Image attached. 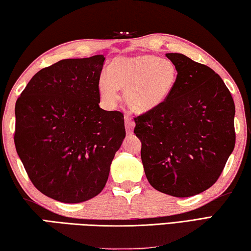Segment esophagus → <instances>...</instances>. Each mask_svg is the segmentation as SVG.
Returning <instances> with one entry per match:
<instances>
[{
	"label": "esophagus",
	"mask_w": 251,
	"mask_h": 251,
	"mask_svg": "<svg viewBox=\"0 0 251 251\" xmlns=\"http://www.w3.org/2000/svg\"><path fill=\"white\" fill-rule=\"evenodd\" d=\"M125 127H126V133L127 134H131V131H133V128L135 126V123L134 121L131 120V118L128 115H125Z\"/></svg>",
	"instance_id": "34e87169"
}]
</instances>
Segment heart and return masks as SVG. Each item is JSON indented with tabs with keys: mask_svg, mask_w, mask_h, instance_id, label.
Masks as SVG:
<instances>
[{
	"mask_svg": "<svg viewBox=\"0 0 251 251\" xmlns=\"http://www.w3.org/2000/svg\"><path fill=\"white\" fill-rule=\"evenodd\" d=\"M177 78L179 69L171 59L138 53L114 59L108 71L100 74L98 91L103 105L114 108L120 100V89H124L127 106L137 114H146L170 98Z\"/></svg>",
	"mask_w": 251,
	"mask_h": 251,
	"instance_id": "1",
	"label": "heart"
}]
</instances>
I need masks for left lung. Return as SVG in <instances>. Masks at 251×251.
I'll return each mask as SVG.
<instances>
[{
    "mask_svg": "<svg viewBox=\"0 0 251 251\" xmlns=\"http://www.w3.org/2000/svg\"><path fill=\"white\" fill-rule=\"evenodd\" d=\"M179 69L175 90L156 110L135 118L149 183L176 198L215 183L235 147V104L211 68L182 53H166Z\"/></svg>",
    "mask_w": 251,
    "mask_h": 251,
    "instance_id": "obj_1",
    "label": "left lung"
}]
</instances>
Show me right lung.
Returning a JSON list of instances; mask_svg holds the SVG:
<instances>
[{
	"label": "right lung",
	"mask_w": 251,
	"mask_h": 251,
	"mask_svg": "<svg viewBox=\"0 0 251 251\" xmlns=\"http://www.w3.org/2000/svg\"><path fill=\"white\" fill-rule=\"evenodd\" d=\"M104 61L97 54L44 68L16 101L18 157L35 188L59 202L97 197L125 138L123 114L99 106Z\"/></svg>",
	"instance_id": "add662e5"
}]
</instances>
